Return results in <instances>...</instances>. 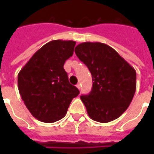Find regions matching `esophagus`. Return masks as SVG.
Masks as SVG:
<instances>
[{"label": "esophagus", "mask_w": 154, "mask_h": 154, "mask_svg": "<svg viewBox=\"0 0 154 154\" xmlns=\"http://www.w3.org/2000/svg\"><path fill=\"white\" fill-rule=\"evenodd\" d=\"M77 89H81V85H80L79 83H78V84L77 85Z\"/></svg>", "instance_id": "obj_1"}]
</instances>
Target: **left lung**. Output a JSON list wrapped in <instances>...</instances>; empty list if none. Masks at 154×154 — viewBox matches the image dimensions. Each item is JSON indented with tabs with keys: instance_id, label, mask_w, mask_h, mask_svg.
<instances>
[{
	"instance_id": "left-lung-1",
	"label": "left lung",
	"mask_w": 154,
	"mask_h": 154,
	"mask_svg": "<svg viewBox=\"0 0 154 154\" xmlns=\"http://www.w3.org/2000/svg\"><path fill=\"white\" fill-rule=\"evenodd\" d=\"M75 53L93 78L91 92L81 96L89 117L101 123L118 118L136 91L135 69L116 50L100 42L82 43Z\"/></svg>"
}]
</instances>
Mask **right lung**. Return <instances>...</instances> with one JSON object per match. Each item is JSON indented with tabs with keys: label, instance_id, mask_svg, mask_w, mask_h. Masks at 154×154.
Listing matches in <instances>:
<instances>
[{
	"label": "right lung",
	"instance_id": "right-lung-1",
	"mask_svg": "<svg viewBox=\"0 0 154 154\" xmlns=\"http://www.w3.org/2000/svg\"><path fill=\"white\" fill-rule=\"evenodd\" d=\"M76 42L55 40L37 50L18 73V89L31 114L52 123L65 117L72 98L79 94L64 69Z\"/></svg>",
	"mask_w": 154,
	"mask_h": 154
}]
</instances>
